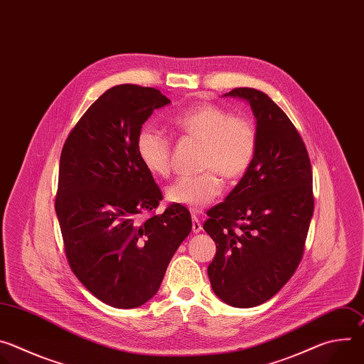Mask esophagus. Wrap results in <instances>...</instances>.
I'll return each instance as SVG.
<instances>
[{"label":"esophagus","mask_w":364,"mask_h":364,"mask_svg":"<svg viewBox=\"0 0 364 364\" xmlns=\"http://www.w3.org/2000/svg\"><path fill=\"white\" fill-rule=\"evenodd\" d=\"M193 233H200L201 232V229H203V226H201V223H200V220L193 215Z\"/></svg>","instance_id":"obj_1"}]
</instances>
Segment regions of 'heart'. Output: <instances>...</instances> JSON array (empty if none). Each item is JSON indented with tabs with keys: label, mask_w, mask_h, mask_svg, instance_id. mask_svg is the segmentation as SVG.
<instances>
[{
	"label": "heart",
	"mask_w": 364,
	"mask_h": 364,
	"mask_svg": "<svg viewBox=\"0 0 364 364\" xmlns=\"http://www.w3.org/2000/svg\"><path fill=\"white\" fill-rule=\"evenodd\" d=\"M173 127L184 136L201 142L197 176L177 178L166 190V197L174 204L203 210L220 196L226 180H237L249 170L256 152V128L247 118L233 117L216 105H198L176 114ZM136 152L144 167L155 177H167L171 164V141L154 127H144L136 135Z\"/></svg>",
	"instance_id": "obj_1"
}]
</instances>
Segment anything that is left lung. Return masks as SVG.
I'll return each mask as SVG.
<instances>
[{"label": "left lung", "instance_id": "1", "mask_svg": "<svg viewBox=\"0 0 364 364\" xmlns=\"http://www.w3.org/2000/svg\"><path fill=\"white\" fill-rule=\"evenodd\" d=\"M256 119L255 159L225 201L207 212L204 230L216 242L207 268L215 294L250 308L271 299L294 275L314 212L313 171L304 141L264 92L236 87Z\"/></svg>", "mask_w": 364, "mask_h": 364}]
</instances>
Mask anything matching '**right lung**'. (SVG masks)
<instances>
[{
    "mask_svg": "<svg viewBox=\"0 0 364 364\" xmlns=\"http://www.w3.org/2000/svg\"><path fill=\"white\" fill-rule=\"evenodd\" d=\"M168 103L159 89L114 86L92 103L62 149L55 207L69 265L115 308H136L157 294L191 232L190 212L180 204L141 219L163 194L138 157L136 135Z\"/></svg>",
    "mask_w": 364,
    "mask_h": 364,
    "instance_id": "add662e5",
    "label": "right lung"
}]
</instances>
